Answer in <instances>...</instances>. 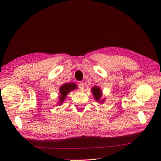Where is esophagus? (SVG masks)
I'll return each mask as SVG.
<instances>
[{
	"mask_svg": "<svg viewBox=\"0 0 161 161\" xmlns=\"http://www.w3.org/2000/svg\"><path fill=\"white\" fill-rule=\"evenodd\" d=\"M78 86H79V88H80V89L81 90V91H82V90H84V84L83 83V82H80L78 84Z\"/></svg>",
	"mask_w": 161,
	"mask_h": 161,
	"instance_id": "esophagus-1",
	"label": "esophagus"
}]
</instances>
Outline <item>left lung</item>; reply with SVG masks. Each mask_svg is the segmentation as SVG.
Here are the masks:
<instances>
[{"mask_svg": "<svg viewBox=\"0 0 161 161\" xmlns=\"http://www.w3.org/2000/svg\"><path fill=\"white\" fill-rule=\"evenodd\" d=\"M91 93H93L95 100H96L97 102H100V103L102 104L104 102V100H102V91L101 88L98 86H94L93 87L91 88Z\"/></svg>", "mask_w": 161, "mask_h": 161, "instance_id": "1", "label": "left lung"}]
</instances>
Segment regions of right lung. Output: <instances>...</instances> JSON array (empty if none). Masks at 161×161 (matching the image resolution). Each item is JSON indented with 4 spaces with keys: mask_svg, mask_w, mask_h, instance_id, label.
<instances>
[{
    "mask_svg": "<svg viewBox=\"0 0 161 161\" xmlns=\"http://www.w3.org/2000/svg\"><path fill=\"white\" fill-rule=\"evenodd\" d=\"M77 88V86L75 83H65L61 85L59 88V102H57V105L61 106L63 104V102L66 99L67 95L70 91L75 90Z\"/></svg>",
    "mask_w": 161,
    "mask_h": 161,
    "instance_id": "add662e5",
    "label": "right lung"
}]
</instances>
